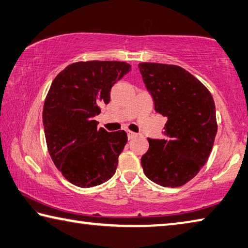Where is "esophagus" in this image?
Listing matches in <instances>:
<instances>
[{
	"instance_id": "1",
	"label": "esophagus",
	"mask_w": 248,
	"mask_h": 248,
	"mask_svg": "<svg viewBox=\"0 0 248 248\" xmlns=\"http://www.w3.org/2000/svg\"><path fill=\"white\" fill-rule=\"evenodd\" d=\"M127 133H128V139H129V140H131V139H134L136 137H138V134H137V133H134V132H132V131H130V130H128Z\"/></svg>"
}]
</instances>
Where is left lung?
I'll use <instances>...</instances> for the list:
<instances>
[{"label":"left lung","instance_id":"obj_1","mask_svg":"<svg viewBox=\"0 0 248 248\" xmlns=\"http://www.w3.org/2000/svg\"><path fill=\"white\" fill-rule=\"evenodd\" d=\"M139 68L155 110L168 118L163 140L147 139L143 171L161 186H181L200 172L213 150L218 129L214 98L182 67L140 62Z\"/></svg>","mask_w":248,"mask_h":248}]
</instances>
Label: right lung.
I'll list each match as a JSON object with an SVG mask.
<instances>
[{"mask_svg": "<svg viewBox=\"0 0 248 248\" xmlns=\"http://www.w3.org/2000/svg\"><path fill=\"white\" fill-rule=\"evenodd\" d=\"M130 70L125 62H77L53 80L43 106L44 134L53 163L75 186H100L116 172L127 133L97 129L94 116L101 112L100 104L109 103L112 85Z\"/></svg>", "mask_w": 248, "mask_h": 248, "instance_id": "obj_1", "label": "right lung"}]
</instances>
